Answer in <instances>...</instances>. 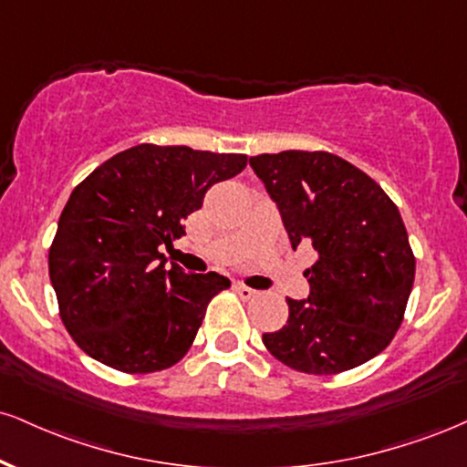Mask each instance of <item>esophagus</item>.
<instances>
[{
	"label": "esophagus",
	"instance_id": "esophagus-1",
	"mask_svg": "<svg viewBox=\"0 0 467 467\" xmlns=\"http://www.w3.org/2000/svg\"><path fill=\"white\" fill-rule=\"evenodd\" d=\"M234 291H237L241 300H252V297H256V294H258V291L250 289L248 285H244V283H237V285H234Z\"/></svg>",
	"mask_w": 467,
	"mask_h": 467
}]
</instances>
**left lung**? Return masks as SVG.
<instances>
[{"mask_svg":"<svg viewBox=\"0 0 467 467\" xmlns=\"http://www.w3.org/2000/svg\"><path fill=\"white\" fill-rule=\"evenodd\" d=\"M252 170L278 204L294 250L317 252L306 300L263 335L269 355L305 374H341L391 344L407 311L415 256L400 211L380 184L330 151L258 154Z\"/></svg>","mask_w":467,"mask_h":467,"instance_id":"8db88e82","label":"left lung"}]
</instances>
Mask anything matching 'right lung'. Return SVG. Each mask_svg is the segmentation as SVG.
<instances>
[{
	"instance_id": "right-lung-1",
	"label": "right lung",
	"mask_w": 467,
	"mask_h": 467,
	"mask_svg": "<svg viewBox=\"0 0 467 467\" xmlns=\"http://www.w3.org/2000/svg\"><path fill=\"white\" fill-rule=\"evenodd\" d=\"M245 154L141 143L115 154L71 191L49 245L58 313L71 339L123 374L171 368L189 352L206 306L230 280L165 269L161 245L184 234L215 182Z\"/></svg>"
}]
</instances>
